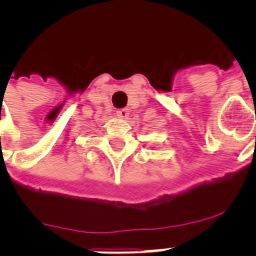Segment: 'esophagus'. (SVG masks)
I'll list each match as a JSON object with an SVG mask.
<instances>
[{"label":"esophagus","instance_id":"1","mask_svg":"<svg viewBox=\"0 0 256 256\" xmlns=\"http://www.w3.org/2000/svg\"><path fill=\"white\" fill-rule=\"evenodd\" d=\"M116 114L120 118H128L130 112H128V108H120V110H116Z\"/></svg>","mask_w":256,"mask_h":256}]
</instances>
